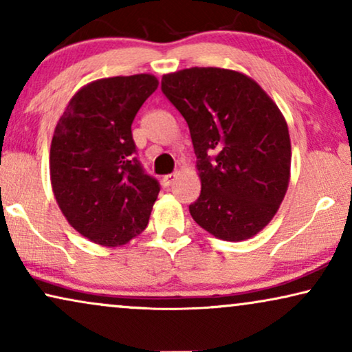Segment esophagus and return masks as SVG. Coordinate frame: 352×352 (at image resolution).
<instances>
[{"instance_id": "obj_1", "label": "esophagus", "mask_w": 352, "mask_h": 352, "mask_svg": "<svg viewBox=\"0 0 352 352\" xmlns=\"http://www.w3.org/2000/svg\"><path fill=\"white\" fill-rule=\"evenodd\" d=\"M176 177H177V173H171V175H166V176H163V184H165L166 187L173 186V182L176 181Z\"/></svg>"}]
</instances>
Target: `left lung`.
<instances>
[{
	"label": "left lung",
	"mask_w": 352,
	"mask_h": 352,
	"mask_svg": "<svg viewBox=\"0 0 352 352\" xmlns=\"http://www.w3.org/2000/svg\"><path fill=\"white\" fill-rule=\"evenodd\" d=\"M162 91L189 124L201 181L192 218L240 242L277 213L290 181L292 144L276 102L250 76L218 67L163 75Z\"/></svg>",
	"instance_id": "8db88e82"
}]
</instances>
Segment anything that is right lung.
<instances>
[{
  "instance_id": "obj_1",
  "label": "right lung",
  "mask_w": 352,
  "mask_h": 352,
  "mask_svg": "<svg viewBox=\"0 0 352 352\" xmlns=\"http://www.w3.org/2000/svg\"><path fill=\"white\" fill-rule=\"evenodd\" d=\"M157 88L148 74L96 80L70 99L56 124L50 153L56 201L76 232L102 247L141 234L160 192L138 160L131 133Z\"/></svg>"
}]
</instances>
